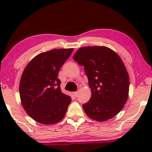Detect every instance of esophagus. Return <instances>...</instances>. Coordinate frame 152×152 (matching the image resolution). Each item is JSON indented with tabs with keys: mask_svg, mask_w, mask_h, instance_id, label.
<instances>
[{
	"mask_svg": "<svg viewBox=\"0 0 152 152\" xmlns=\"http://www.w3.org/2000/svg\"><path fill=\"white\" fill-rule=\"evenodd\" d=\"M73 94H74L75 96L77 97L78 95V94H79V91H76V92H74Z\"/></svg>",
	"mask_w": 152,
	"mask_h": 152,
	"instance_id": "esophagus-1",
	"label": "esophagus"
}]
</instances>
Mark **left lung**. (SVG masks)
I'll return each instance as SVG.
<instances>
[{"label": "left lung", "instance_id": "obj_1", "mask_svg": "<svg viewBox=\"0 0 152 152\" xmlns=\"http://www.w3.org/2000/svg\"><path fill=\"white\" fill-rule=\"evenodd\" d=\"M73 59L84 66L91 97L82 105L91 119L103 122L117 115L127 101L129 77L119 55L105 46L80 48Z\"/></svg>", "mask_w": 152, "mask_h": 152}]
</instances>
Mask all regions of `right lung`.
Instances as JSON below:
<instances>
[{
    "mask_svg": "<svg viewBox=\"0 0 152 152\" xmlns=\"http://www.w3.org/2000/svg\"><path fill=\"white\" fill-rule=\"evenodd\" d=\"M73 50L54 49L39 54L23 72L19 84L22 106L39 123L56 124L66 115L71 97L61 92L58 74Z\"/></svg>",
    "mask_w": 152,
    "mask_h": 152,
    "instance_id": "1",
    "label": "right lung"
}]
</instances>
